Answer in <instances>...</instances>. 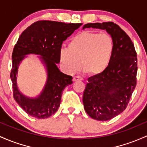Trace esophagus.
Here are the masks:
<instances>
[{
    "label": "esophagus",
    "instance_id": "34e87169",
    "mask_svg": "<svg viewBox=\"0 0 147 147\" xmlns=\"http://www.w3.org/2000/svg\"><path fill=\"white\" fill-rule=\"evenodd\" d=\"M82 77H79V76H75L73 77V79H72V81L73 82H77V81H82Z\"/></svg>",
    "mask_w": 147,
    "mask_h": 147
}]
</instances>
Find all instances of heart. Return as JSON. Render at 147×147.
Returning a JSON list of instances; mask_svg holds the SVG:
<instances>
[{
	"label": "heart",
	"instance_id": "heart-1",
	"mask_svg": "<svg viewBox=\"0 0 147 147\" xmlns=\"http://www.w3.org/2000/svg\"><path fill=\"white\" fill-rule=\"evenodd\" d=\"M113 51L114 41L110 35L86 30L71 38L67 49L61 51L59 61L68 73L76 72L82 65L85 73L95 76L107 69Z\"/></svg>",
	"mask_w": 147,
	"mask_h": 147
}]
</instances>
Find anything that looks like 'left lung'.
I'll return each mask as SVG.
<instances>
[{"label":"left lung","mask_w":147,"mask_h":147,"mask_svg":"<svg viewBox=\"0 0 147 147\" xmlns=\"http://www.w3.org/2000/svg\"><path fill=\"white\" fill-rule=\"evenodd\" d=\"M86 28L106 30L114 41L109 65L98 75L88 79L83 104L88 115L98 121H107L123 112L137 84L138 59L130 37L113 22L89 23Z\"/></svg>","instance_id":"8db88e82"}]
</instances>
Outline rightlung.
<instances>
[{
	"label": "right lung",
	"instance_id": "1",
	"mask_svg": "<svg viewBox=\"0 0 147 147\" xmlns=\"http://www.w3.org/2000/svg\"><path fill=\"white\" fill-rule=\"evenodd\" d=\"M82 24H66L54 21H38L28 26L19 36L12 52L10 78L13 96L24 112L37 119H47L59 109L62 92L72 83V77L61 72L56 63L60 62L61 46L63 41ZM30 53L41 55L45 65L48 79L43 91L37 98L26 97L18 91L16 75L20 63Z\"/></svg>",
	"mask_w": 147,
	"mask_h": 147
}]
</instances>
